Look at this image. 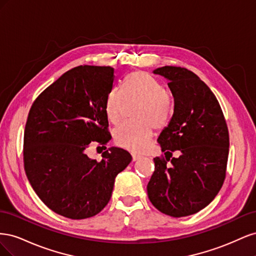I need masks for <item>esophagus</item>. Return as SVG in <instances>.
<instances>
[{"mask_svg":"<svg viewBox=\"0 0 256 256\" xmlns=\"http://www.w3.org/2000/svg\"><path fill=\"white\" fill-rule=\"evenodd\" d=\"M141 158V156H138V154H132V161H136Z\"/></svg>","mask_w":256,"mask_h":256,"instance_id":"obj_1","label":"esophagus"}]
</instances>
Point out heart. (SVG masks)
<instances>
[{
  "instance_id": "1",
  "label": "heart",
  "mask_w": 256,
  "mask_h": 256,
  "mask_svg": "<svg viewBox=\"0 0 256 256\" xmlns=\"http://www.w3.org/2000/svg\"><path fill=\"white\" fill-rule=\"evenodd\" d=\"M138 104L136 120L122 122L114 132L115 142L132 152H142L154 136V127L162 129L172 118L174 104L162 83L145 72L127 76L125 88H113L108 92L104 110L110 122L122 120L128 104Z\"/></svg>"
}]
</instances>
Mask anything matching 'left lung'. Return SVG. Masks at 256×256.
Listing matches in <instances>:
<instances>
[{"label":"left lung","mask_w":256,"mask_h":256,"mask_svg":"<svg viewBox=\"0 0 256 256\" xmlns=\"http://www.w3.org/2000/svg\"><path fill=\"white\" fill-rule=\"evenodd\" d=\"M152 72L168 81L174 113L158 138L166 159L154 158L147 194L159 212L180 218L205 208L220 191L226 173L228 130L218 100L196 74L175 66ZM175 150L181 152L180 157L168 166Z\"/></svg>","instance_id":"8db88e82"}]
</instances>
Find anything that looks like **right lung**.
Returning <instances> with one entry per match:
<instances>
[{"instance_id": "right-lung-1", "label": "right lung", "mask_w": 256, "mask_h": 256, "mask_svg": "<svg viewBox=\"0 0 256 256\" xmlns=\"http://www.w3.org/2000/svg\"><path fill=\"white\" fill-rule=\"evenodd\" d=\"M115 79L110 66L74 67L46 88L30 110L23 144L28 180L42 202L66 218L86 219L102 212L115 177L132 160L118 147L104 152L102 161L85 152L90 142L106 145L111 140L104 104Z\"/></svg>"}]
</instances>
